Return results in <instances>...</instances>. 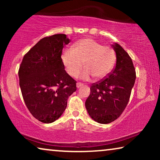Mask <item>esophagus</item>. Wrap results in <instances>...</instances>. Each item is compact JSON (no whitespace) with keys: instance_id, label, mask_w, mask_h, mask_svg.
Listing matches in <instances>:
<instances>
[{"instance_id":"obj_1","label":"esophagus","mask_w":160,"mask_h":160,"mask_svg":"<svg viewBox=\"0 0 160 160\" xmlns=\"http://www.w3.org/2000/svg\"><path fill=\"white\" fill-rule=\"evenodd\" d=\"M82 86H83V84H82V83H79V82L76 83V87H77V88H80V87Z\"/></svg>"}]
</instances>
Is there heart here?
Returning <instances> with one entry per match:
<instances>
[{"mask_svg": "<svg viewBox=\"0 0 160 160\" xmlns=\"http://www.w3.org/2000/svg\"><path fill=\"white\" fill-rule=\"evenodd\" d=\"M61 59L70 76L76 77L84 63L86 69L82 72L81 78L88 79L92 76L95 79H101L112 70L116 54L111 47L102 46L94 39L85 38L77 41L73 49L63 50Z\"/></svg>", "mask_w": 160, "mask_h": 160, "instance_id": "heart-1", "label": "heart"}]
</instances>
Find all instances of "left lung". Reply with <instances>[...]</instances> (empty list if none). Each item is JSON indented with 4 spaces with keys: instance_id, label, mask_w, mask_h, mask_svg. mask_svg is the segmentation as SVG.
<instances>
[{
    "instance_id": "1",
    "label": "left lung",
    "mask_w": 160,
    "mask_h": 160,
    "mask_svg": "<svg viewBox=\"0 0 160 160\" xmlns=\"http://www.w3.org/2000/svg\"><path fill=\"white\" fill-rule=\"evenodd\" d=\"M111 46L117 58L115 68L91 85L90 95L85 102L89 115L100 124L111 123L120 117L128 103L136 78L129 54L117 43Z\"/></svg>"
}]
</instances>
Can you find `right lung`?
I'll use <instances>...</instances> for the list:
<instances>
[{"label":"right lung","instance_id":"add662e5","mask_svg":"<svg viewBox=\"0 0 160 160\" xmlns=\"http://www.w3.org/2000/svg\"><path fill=\"white\" fill-rule=\"evenodd\" d=\"M65 34L41 39L24 56L18 75L24 101L33 117L52 123L61 117L76 82L66 73L61 55L70 43Z\"/></svg>","mask_w":160,"mask_h":160}]
</instances>
